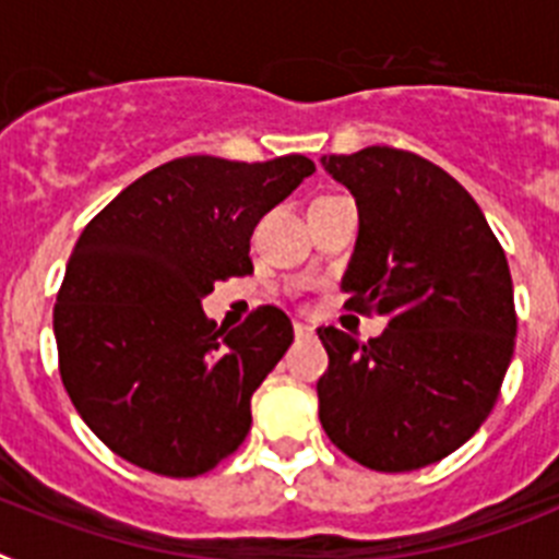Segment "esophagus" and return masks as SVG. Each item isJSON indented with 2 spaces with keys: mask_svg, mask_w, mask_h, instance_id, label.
I'll return each instance as SVG.
<instances>
[{
  "mask_svg": "<svg viewBox=\"0 0 559 559\" xmlns=\"http://www.w3.org/2000/svg\"><path fill=\"white\" fill-rule=\"evenodd\" d=\"M295 337L298 340L314 337V326H309V323H295Z\"/></svg>",
  "mask_w": 559,
  "mask_h": 559,
  "instance_id": "34e87169",
  "label": "esophagus"
}]
</instances>
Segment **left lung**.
<instances>
[{"instance_id":"obj_1","label":"left lung","mask_w":559,"mask_h":559,"mask_svg":"<svg viewBox=\"0 0 559 559\" xmlns=\"http://www.w3.org/2000/svg\"><path fill=\"white\" fill-rule=\"evenodd\" d=\"M360 233L340 289L346 309L385 314L368 343L320 326V425L337 450L377 473H407L459 450L501 394L514 352L512 275L464 188L414 152L371 145L329 154Z\"/></svg>"}]
</instances>
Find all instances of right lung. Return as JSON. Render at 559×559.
Segmentation results:
<instances>
[{
    "instance_id": "obj_1",
    "label": "right lung",
    "mask_w": 559,
    "mask_h": 559,
    "mask_svg": "<svg viewBox=\"0 0 559 559\" xmlns=\"http://www.w3.org/2000/svg\"><path fill=\"white\" fill-rule=\"evenodd\" d=\"M314 163L177 157L134 179L84 227L52 309L58 371L111 453L193 478L239 450L252 391L293 343L278 307L216 329L199 300L250 275V236Z\"/></svg>"
}]
</instances>
